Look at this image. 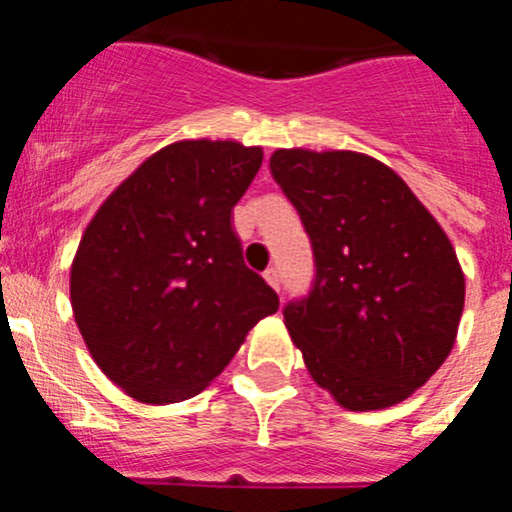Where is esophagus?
<instances>
[{"instance_id":"obj_1","label":"esophagus","mask_w":512,"mask_h":512,"mask_svg":"<svg viewBox=\"0 0 512 512\" xmlns=\"http://www.w3.org/2000/svg\"><path fill=\"white\" fill-rule=\"evenodd\" d=\"M263 278H266V283L273 288V291H278V288H281V271H278L276 266L266 268V271H263Z\"/></svg>"}]
</instances>
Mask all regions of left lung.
I'll use <instances>...</instances> for the list:
<instances>
[{
    "label": "left lung",
    "instance_id": "left-lung-1",
    "mask_svg": "<svg viewBox=\"0 0 512 512\" xmlns=\"http://www.w3.org/2000/svg\"><path fill=\"white\" fill-rule=\"evenodd\" d=\"M271 175L313 241V291L283 310L310 377L350 412L404 402L456 342L466 278L449 236L362 152L276 150Z\"/></svg>",
    "mask_w": 512,
    "mask_h": 512
}]
</instances>
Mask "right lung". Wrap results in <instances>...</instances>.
<instances>
[{
  "label": "right lung",
  "mask_w": 512,
  "mask_h": 512,
  "mask_svg": "<svg viewBox=\"0 0 512 512\" xmlns=\"http://www.w3.org/2000/svg\"><path fill=\"white\" fill-rule=\"evenodd\" d=\"M261 162V147L236 140L172 142L88 221L71 263L73 318L105 377L138 402L199 394L278 310L231 229Z\"/></svg>",
  "instance_id": "add662e5"
}]
</instances>
